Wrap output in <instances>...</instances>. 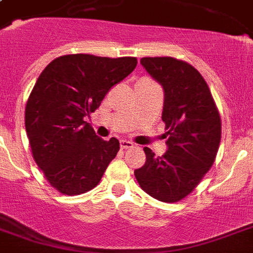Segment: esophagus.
Returning <instances> with one entry per match:
<instances>
[{
    "label": "esophagus",
    "instance_id": "esophagus-1",
    "mask_svg": "<svg viewBox=\"0 0 253 253\" xmlns=\"http://www.w3.org/2000/svg\"><path fill=\"white\" fill-rule=\"evenodd\" d=\"M131 147H134V143L132 142L126 140V139H122V140H121V148H122V150H127V148H131Z\"/></svg>",
    "mask_w": 253,
    "mask_h": 253
}]
</instances>
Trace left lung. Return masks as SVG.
Segmentation results:
<instances>
[{"instance_id": "1", "label": "left lung", "mask_w": 253, "mask_h": 253, "mask_svg": "<svg viewBox=\"0 0 253 253\" xmlns=\"http://www.w3.org/2000/svg\"><path fill=\"white\" fill-rule=\"evenodd\" d=\"M140 63L164 89L163 122L168 150L155 156L144 147L146 163L135 170L140 188L163 202H178L197 188L215 160L222 122L201 73L174 57H143Z\"/></svg>"}]
</instances>
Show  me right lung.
<instances>
[{"label":"right lung","instance_id":"1","mask_svg":"<svg viewBox=\"0 0 253 253\" xmlns=\"http://www.w3.org/2000/svg\"><path fill=\"white\" fill-rule=\"evenodd\" d=\"M136 64V57L73 53L56 57L38 77L26 103V132L34 160L57 192H89L117 156L118 139L98 138L85 117Z\"/></svg>","mask_w":253,"mask_h":253}]
</instances>
